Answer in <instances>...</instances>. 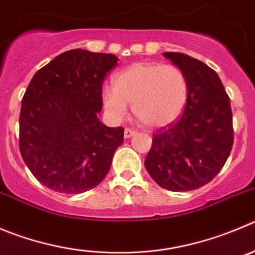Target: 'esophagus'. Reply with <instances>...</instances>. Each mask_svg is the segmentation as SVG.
<instances>
[{
  "mask_svg": "<svg viewBox=\"0 0 255 255\" xmlns=\"http://www.w3.org/2000/svg\"><path fill=\"white\" fill-rule=\"evenodd\" d=\"M134 134H135L134 129H130V128H126L125 129V138H130V137Z\"/></svg>",
  "mask_w": 255,
  "mask_h": 255,
  "instance_id": "34e87169",
  "label": "esophagus"
}]
</instances>
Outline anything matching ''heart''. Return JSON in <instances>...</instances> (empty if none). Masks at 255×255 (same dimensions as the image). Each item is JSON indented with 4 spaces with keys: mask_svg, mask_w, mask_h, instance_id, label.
I'll use <instances>...</instances> for the list:
<instances>
[{
    "mask_svg": "<svg viewBox=\"0 0 255 255\" xmlns=\"http://www.w3.org/2000/svg\"><path fill=\"white\" fill-rule=\"evenodd\" d=\"M189 99V82L184 71L161 63H134L113 78V88L102 93L104 109L121 120L132 104L135 118L147 127H163L177 120Z\"/></svg>",
    "mask_w": 255,
    "mask_h": 255,
    "instance_id": "obj_1",
    "label": "heart"
}]
</instances>
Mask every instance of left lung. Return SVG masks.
I'll return each mask as SVG.
<instances>
[{
    "instance_id": "1",
    "label": "left lung",
    "mask_w": 255,
    "mask_h": 255,
    "mask_svg": "<svg viewBox=\"0 0 255 255\" xmlns=\"http://www.w3.org/2000/svg\"><path fill=\"white\" fill-rule=\"evenodd\" d=\"M185 73L189 99L176 122L157 130L144 161L149 176L170 191H190L210 182L234 142L230 99L218 74L181 52H163Z\"/></svg>"
}]
</instances>
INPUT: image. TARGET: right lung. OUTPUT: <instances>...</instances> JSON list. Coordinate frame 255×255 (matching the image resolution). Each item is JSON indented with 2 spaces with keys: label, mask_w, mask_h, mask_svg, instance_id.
<instances>
[{
  "label": "right lung",
  "mask_w": 255,
  "mask_h": 255,
  "mask_svg": "<svg viewBox=\"0 0 255 255\" xmlns=\"http://www.w3.org/2000/svg\"><path fill=\"white\" fill-rule=\"evenodd\" d=\"M113 54L74 49L35 73L21 103L20 152L44 186L82 194L103 181L123 127L99 121L102 84L117 65Z\"/></svg>",
  "instance_id": "1"
}]
</instances>
